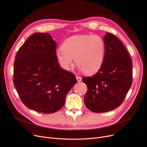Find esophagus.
I'll return each mask as SVG.
<instances>
[{
	"label": "esophagus",
	"mask_w": 147,
	"mask_h": 147,
	"mask_svg": "<svg viewBox=\"0 0 147 147\" xmlns=\"http://www.w3.org/2000/svg\"><path fill=\"white\" fill-rule=\"evenodd\" d=\"M76 80L78 82H81L82 81V78L80 76H76Z\"/></svg>",
	"instance_id": "esophagus-1"
}]
</instances>
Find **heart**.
<instances>
[{
  "label": "heart",
  "mask_w": 147,
  "mask_h": 147,
  "mask_svg": "<svg viewBox=\"0 0 147 147\" xmlns=\"http://www.w3.org/2000/svg\"><path fill=\"white\" fill-rule=\"evenodd\" d=\"M105 52V44L98 35H75L67 38L62 48L56 50L55 55L60 66L69 70L75 63L78 69L86 74L97 72L102 66Z\"/></svg>",
  "instance_id": "obj_1"
}]
</instances>
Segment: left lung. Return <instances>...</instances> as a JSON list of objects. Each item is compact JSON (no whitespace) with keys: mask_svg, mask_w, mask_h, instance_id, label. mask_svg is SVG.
Masks as SVG:
<instances>
[{"mask_svg":"<svg viewBox=\"0 0 147 147\" xmlns=\"http://www.w3.org/2000/svg\"><path fill=\"white\" fill-rule=\"evenodd\" d=\"M103 39L105 52L102 66L95 75L82 78L88 88L85 104L89 110L97 113L118 107L132 82V61L123 43L108 32Z\"/></svg>","mask_w":147,"mask_h":147,"instance_id":"obj_1","label":"left lung"}]
</instances>
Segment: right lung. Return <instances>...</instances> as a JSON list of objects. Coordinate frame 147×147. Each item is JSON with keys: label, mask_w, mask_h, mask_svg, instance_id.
Returning <instances> with one entry per match:
<instances>
[{"label": "right lung", "mask_w": 147, "mask_h": 147, "mask_svg": "<svg viewBox=\"0 0 147 147\" xmlns=\"http://www.w3.org/2000/svg\"><path fill=\"white\" fill-rule=\"evenodd\" d=\"M56 48L49 33H35L19 48L14 62L13 84L22 102L44 114L61 109L77 82L73 74L61 67Z\"/></svg>", "instance_id": "obj_1"}]
</instances>
